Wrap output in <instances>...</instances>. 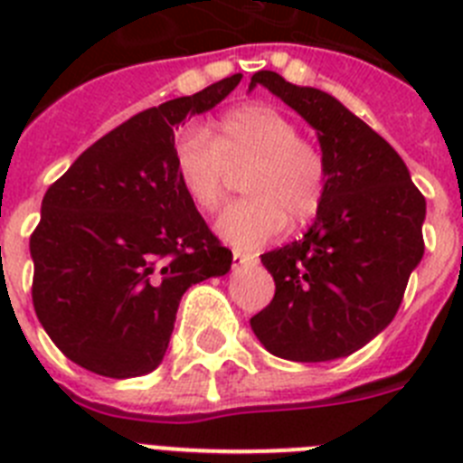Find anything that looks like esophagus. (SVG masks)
I'll use <instances>...</instances> for the list:
<instances>
[{
  "instance_id": "obj_1",
  "label": "esophagus",
  "mask_w": 463,
  "mask_h": 463,
  "mask_svg": "<svg viewBox=\"0 0 463 463\" xmlns=\"http://www.w3.org/2000/svg\"><path fill=\"white\" fill-rule=\"evenodd\" d=\"M255 264H257V257L243 255V252L239 250H236L234 257H232V269H234V271H243V269H250L255 267Z\"/></svg>"
}]
</instances>
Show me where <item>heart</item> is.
I'll return each instance as SVG.
<instances>
[{"mask_svg": "<svg viewBox=\"0 0 463 463\" xmlns=\"http://www.w3.org/2000/svg\"><path fill=\"white\" fill-rule=\"evenodd\" d=\"M175 174L199 211L222 203L229 171L248 169V199L224 208L215 222L220 239L239 250H257L288 222L304 224L317 215L329 187V162L317 143L298 137L285 113L264 104L232 110L211 127L187 129L175 143Z\"/></svg>", "mask_w": 463, "mask_h": 463, "instance_id": "1", "label": "heart"}]
</instances>
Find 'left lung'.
Masks as SVG:
<instances>
[{
	"instance_id": "8db88e82",
	"label": "left lung",
	"mask_w": 463,
	"mask_h": 463,
	"mask_svg": "<svg viewBox=\"0 0 463 463\" xmlns=\"http://www.w3.org/2000/svg\"><path fill=\"white\" fill-rule=\"evenodd\" d=\"M317 134L329 187L308 232L264 252L273 301L250 320L269 353L331 362L357 353L394 320L408 278L422 261L427 202L390 143L331 94L257 71Z\"/></svg>"
}]
</instances>
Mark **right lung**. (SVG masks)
<instances>
[{
	"label": "right lung",
	"instance_id": "1",
	"mask_svg": "<svg viewBox=\"0 0 463 463\" xmlns=\"http://www.w3.org/2000/svg\"><path fill=\"white\" fill-rule=\"evenodd\" d=\"M239 83L234 73L129 118L48 187L30 239L32 301L73 364L118 380L150 373L187 288L232 269L183 192L174 132Z\"/></svg>",
	"mask_w": 463,
	"mask_h": 463
}]
</instances>
